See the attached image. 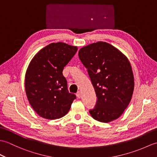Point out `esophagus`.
Listing matches in <instances>:
<instances>
[{"instance_id": "34e87169", "label": "esophagus", "mask_w": 157, "mask_h": 157, "mask_svg": "<svg viewBox=\"0 0 157 157\" xmlns=\"http://www.w3.org/2000/svg\"><path fill=\"white\" fill-rule=\"evenodd\" d=\"M81 95H82V94H81V92L80 91H78V92H77V94H76V96H77V97L78 98H81Z\"/></svg>"}]
</instances>
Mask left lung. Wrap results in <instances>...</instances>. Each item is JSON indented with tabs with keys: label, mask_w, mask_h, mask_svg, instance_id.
<instances>
[{
	"label": "left lung",
	"mask_w": 157,
	"mask_h": 157,
	"mask_svg": "<svg viewBox=\"0 0 157 157\" xmlns=\"http://www.w3.org/2000/svg\"><path fill=\"white\" fill-rule=\"evenodd\" d=\"M79 57L88 69L97 97L90 111L96 121L109 123L118 119L128 107L134 89L132 66L115 46L97 42L79 49Z\"/></svg>",
	"instance_id": "1"
}]
</instances>
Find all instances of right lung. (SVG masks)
I'll return each mask as SVG.
<instances>
[{
    "label": "right lung",
    "instance_id": "add662e5",
    "mask_svg": "<svg viewBox=\"0 0 157 157\" xmlns=\"http://www.w3.org/2000/svg\"><path fill=\"white\" fill-rule=\"evenodd\" d=\"M77 51V46L64 42L51 43L29 63L25 77V93L32 107L42 117H63L76 98L68 91L63 70Z\"/></svg>",
    "mask_w": 157,
    "mask_h": 157
}]
</instances>
